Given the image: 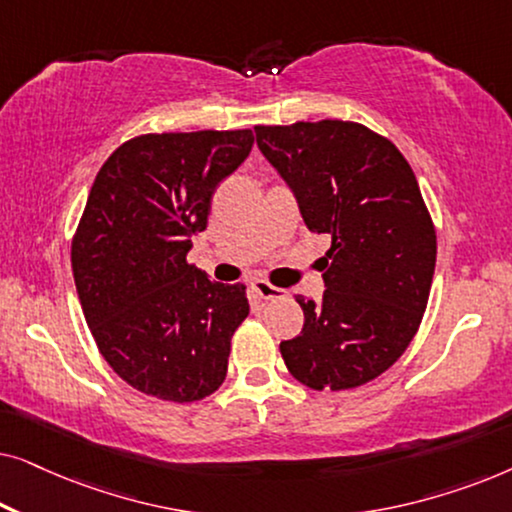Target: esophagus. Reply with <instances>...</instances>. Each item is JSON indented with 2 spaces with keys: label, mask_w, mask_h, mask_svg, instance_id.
<instances>
[{
  "label": "esophagus",
  "mask_w": 512,
  "mask_h": 512,
  "mask_svg": "<svg viewBox=\"0 0 512 512\" xmlns=\"http://www.w3.org/2000/svg\"><path fill=\"white\" fill-rule=\"evenodd\" d=\"M251 286H254V291L258 293V296H261L263 300H272V298H279L282 296V289H277V286H272L270 282H265V279H254V282H251Z\"/></svg>",
  "instance_id": "1"
}]
</instances>
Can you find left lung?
I'll return each mask as SVG.
<instances>
[{"label":"left lung","instance_id":"1","mask_svg":"<svg viewBox=\"0 0 512 512\" xmlns=\"http://www.w3.org/2000/svg\"><path fill=\"white\" fill-rule=\"evenodd\" d=\"M256 144L296 195L305 226L331 235L321 303L279 345L310 389H354L394 366L422 324L436 228L417 177L387 137L352 121L256 125Z\"/></svg>","mask_w":512,"mask_h":512}]
</instances>
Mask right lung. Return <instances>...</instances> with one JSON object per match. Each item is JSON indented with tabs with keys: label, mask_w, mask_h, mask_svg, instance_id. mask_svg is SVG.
Masks as SVG:
<instances>
[{
	"label": "right lung",
	"mask_w": 512,
	"mask_h": 512,
	"mask_svg": "<svg viewBox=\"0 0 512 512\" xmlns=\"http://www.w3.org/2000/svg\"><path fill=\"white\" fill-rule=\"evenodd\" d=\"M251 146V130L142 135L97 172L72 240L74 282L104 361L142 394L193 403L226 380L247 286L212 282L186 254Z\"/></svg>",
	"instance_id": "right-lung-1"
}]
</instances>
